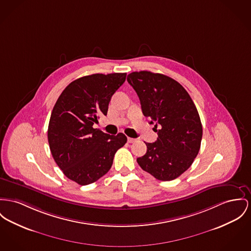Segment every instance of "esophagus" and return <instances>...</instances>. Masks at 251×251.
Returning <instances> with one entry per match:
<instances>
[{"label":"esophagus","mask_w":251,"mask_h":251,"mask_svg":"<svg viewBox=\"0 0 251 251\" xmlns=\"http://www.w3.org/2000/svg\"><path fill=\"white\" fill-rule=\"evenodd\" d=\"M127 142L128 143H134V142H136V139H134V138H127Z\"/></svg>","instance_id":"1"}]
</instances>
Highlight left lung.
I'll return each mask as SVG.
<instances>
[{
	"instance_id": "8db88e82",
	"label": "left lung",
	"mask_w": 251,
	"mask_h": 251,
	"mask_svg": "<svg viewBox=\"0 0 251 251\" xmlns=\"http://www.w3.org/2000/svg\"><path fill=\"white\" fill-rule=\"evenodd\" d=\"M127 82L136 91L143 114L159 126L155 143L137 159L143 170L160 181H172L192 165L200 151L202 127L187 91L172 78L151 71L132 72Z\"/></svg>"
}]
</instances>
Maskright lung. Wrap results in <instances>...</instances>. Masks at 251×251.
Here are the masks:
<instances>
[{
  "label": "right lung",
  "instance_id": "1",
  "mask_svg": "<svg viewBox=\"0 0 251 251\" xmlns=\"http://www.w3.org/2000/svg\"><path fill=\"white\" fill-rule=\"evenodd\" d=\"M126 73L92 74L67 85L51 113L48 139L54 161L68 179L92 184L108 172L116 151L125 146V134L116 136L93 128L100 114L125 83Z\"/></svg>",
  "mask_w": 251,
  "mask_h": 251
}]
</instances>
